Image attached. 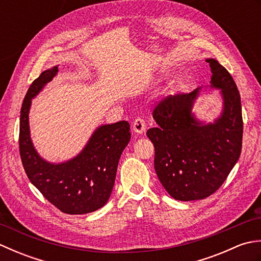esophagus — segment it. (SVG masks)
Masks as SVG:
<instances>
[{
	"mask_svg": "<svg viewBox=\"0 0 261 261\" xmlns=\"http://www.w3.org/2000/svg\"><path fill=\"white\" fill-rule=\"evenodd\" d=\"M146 130V122L142 118H137L134 122V131L138 135H141Z\"/></svg>",
	"mask_w": 261,
	"mask_h": 261,
	"instance_id": "34e87169",
	"label": "esophagus"
}]
</instances>
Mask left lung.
<instances>
[{
  "label": "left lung",
  "instance_id": "8db88e82",
  "mask_svg": "<svg viewBox=\"0 0 261 261\" xmlns=\"http://www.w3.org/2000/svg\"><path fill=\"white\" fill-rule=\"evenodd\" d=\"M211 87L221 90L222 113L204 123L192 110L199 88L160 101L152 116L157 127L147 131L154 146V170L171 197L195 201L212 195L223 184L242 148L241 98L230 73L208 58Z\"/></svg>",
  "mask_w": 261,
  "mask_h": 261
}]
</instances>
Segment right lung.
I'll return each mask as SVG.
<instances>
[{
	"label": "right lung",
	"mask_w": 261,
	"mask_h": 261,
	"mask_svg": "<svg viewBox=\"0 0 261 261\" xmlns=\"http://www.w3.org/2000/svg\"><path fill=\"white\" fill-rule=\"evenodd\" d=\"M58 67L42 71L30 85L20 115L19 148L28 178L58 210L86 214L104 206L113 190L122 151L130 141V124L120 121L98 126L84 149L68 162L53 164L39 156L30 138L32 98L57 75Z\"/></svg>",
	"instance_id": "right-lung-1"
}]
</instances>
